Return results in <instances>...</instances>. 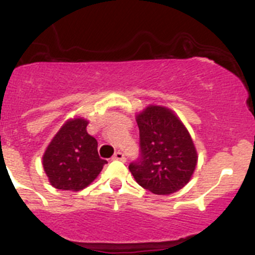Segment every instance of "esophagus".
<instances>
[{"label": "esophagus", "instance_id": "34e87169", "mask_svg": "<svg viewBox=\"0 0 255 255\" xmlns=\"http://www.w3.org/2000/svg\"><path fill=\"white\" fill-rule=\"evenodd\" d=\"M113 159H115V160H122V161H125L126 160V156H125V154L122 153V151H120V150H117L115 153V155H113Z\"/></svg>", "mask_w": 255, "mask_h": 255}]
</instances>
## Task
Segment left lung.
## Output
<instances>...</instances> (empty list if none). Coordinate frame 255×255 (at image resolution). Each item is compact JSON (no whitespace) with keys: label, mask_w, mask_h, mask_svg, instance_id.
I'll use <instances>...</instances> for the list:
<instances>
[{"label":"left lung","mask_w":255,"mask_h":255,"mask_svg":"<svg viewBox=\"0 0 255 255\" xmlns=\"http://www.w3.org/2000/svg\"><path fill=\"white\" fill-rule=\"evenodd\" d=\"M140 156L129 164L135 181L155 195L179 191L191 179L197 153L190 133L171 110L148 106L137 116Z\"/></svg>","instance_id":"8db88e82"}]
</instances>
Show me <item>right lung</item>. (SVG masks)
<instances>
[{"label": "right lung", "instance_id": "obj_1", "mask_svg": "<svg viewBox=\"0 0 255 255\" xmlns=\"http://www.w3.org/2000/svg\"><path fill=\"white\" fill-rule=\"evenodd\" d=\"M87 121L65 122L48 145L43 166L51 186L80 191L89 186L107 163L99 156L97 140L87 133Z\"/></svg>", "mask_w": 255, "mask_h": 255}]
</instances>
